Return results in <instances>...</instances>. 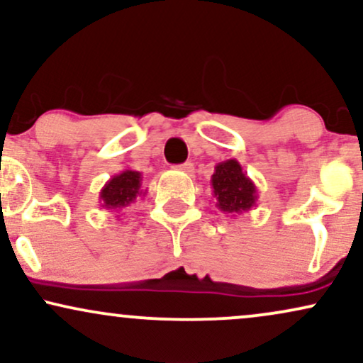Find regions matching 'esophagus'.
<instances>
[{"label": "esophagus", "instance_id": "esophagus-1", "mask_svg": "<svg viewBox=\"0 0 363 363\" xmlns=\"http://www.w3.org/2000/svg\"><path fill=\"white\" fill-rule=\"evenodd\" d=\"M179 170H182V172H186V174H194V165L191 164V162H186V164H181L177 167Z\"/></svg>", "mask_w": 363, "mask_h": 363}]
</instances>
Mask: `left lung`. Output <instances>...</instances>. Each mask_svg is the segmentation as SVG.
I'll return each instance as SVG.
<instances>
[{
	"label": "left lung",
	"instance_id": "obj_1",
	"mask_svg": "<svg viewBox=\"0 0 363 363\" xmlns=\"http://www.w3.org/2000/svg\"><path fill=\"white\" fill-rule=\"evenodd\" d=\"M211 187L216 208L225 215L235 216L250 211L259 199L257 186L237 159H228L215 165Z\"/></svg>",
	"mask_w": 363,
	"mask_h": 363
}]
</instances>
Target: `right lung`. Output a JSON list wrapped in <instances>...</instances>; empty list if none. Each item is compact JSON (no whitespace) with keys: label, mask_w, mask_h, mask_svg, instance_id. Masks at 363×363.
Instances as JSON below:
<instances>
[{"label":"right lung","mask_w":363,"mask_h":363,"mask_svg":"<svg viewBox=\"0 0 363 363\" xmlns=\"http://www.w3.org/2000/svg\"><path fill=\"white\" fill-rule=\"evenodd\" d=\"M145 194L147 189H142V174L138 170L123 169L103 186L99 203L108 211H121L135 203L138 196Z\"/></svg>","instance_id":"right-lung-1"}]
</instances>
